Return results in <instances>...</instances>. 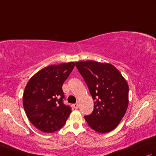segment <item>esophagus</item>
<instances>
[{
	"label": "esophagus",
	"mask_w": 156,
	"mask_h": 156,
	"mask_svg": "<svg viewBox=\"0 0 156 156\" xmlns=\"http://www.w3.org/2000/svg\"><path fill=\"white\" fill-rule=\"evenodd\" d=\"M78 103H76V104H74V105H73V107H74V108H78Z\"/></svg>",
	"instance_id": "34e87169"
}]
</instances>
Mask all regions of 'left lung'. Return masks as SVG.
Segmentation results:
<instances>
[{"label":"left lung","instance_id":"left-lung-1","mask_svg":"<svg viewBox=\"0 0 156 156\" xmlns=\"http://www.w3.org/2000/svg\"><path fill=\"white\" fill-rule=\"evenodd\" d=\"M94 100V111L84 116L91 129L101 133L117 127L129 105L127 80L113 65L92 60L76 62Z\"/></svg>","mask_w":156,"mask_h":156}]
</instances>
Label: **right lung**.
<instances>
[{
    "instance_id": "right-lung-1",
    "label": "right lung",
    "mask_w": 156,
    "mask_h": 156,
    "mask_svg": "<svg viewBox=\"0 0 156 156\" xmlns=\"http://www.w3.org/2000/svg\"><path fill=\"white\" fill-rule=\"evenodd\" d=\"M73 62L51 65L29 79L23 96L29 120L44 133H53L66 123L72 110L63 103L62 85L74 68Z\"/></svg>"
}]
</instances>
